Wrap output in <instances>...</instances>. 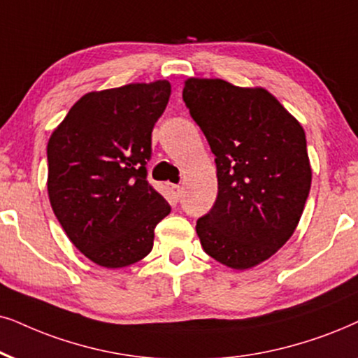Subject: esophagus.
Instances as JSON below:
<instances>
[{
    "label": "esophagus",
    "mask_w": 358,
    "mask_h": 358,
    "mask_svg": "<svg viewBox=\"0 0 358 358\" xmlns=\"http://www.w3.org/2000/svg\"><path fill=\"white\" fill-rule=\"evenodd\" d=\"M170 189L175 198H180V194H182V187H180V185H170Z\"/></svg>",
    "instance_id": "34e87169"
}]
</instances>
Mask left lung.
Returning <instances> with one entry per match:
<instances>
[{"instance_id":"8db88e82","label":"left lung","mask_w":358,"mask_h":358,"mask_svg":"<svg viewBox=\"0 0 358 358\" xmlns=\"http://www.w3.org/2000/svg\"><path fill=\"white\" fill-rule=\"evenodd\" d=\"M183 101L216 157L218 196L196 221L203 250L231 269L255 268L287 243L304 211V129L264 87L188 78Z\"/></svg>"}]
</instances>
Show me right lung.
Wrapping results in <instances>:
<instances>
[{
    "mask_svg": "<svg viewBox=\"0 0 358 358\" xmlns=\"http://www.w3.org/2000/svg\"><path fill=\"white\" fill-rule=\"evenodd\" d=\"M171 94L166 79L92 90L48 142V194L67 238L107 269L143 259L170 213L147 182L152 130Z\"/></svg>",
    "mask_w": 358,
    "mask_h": 358,
    "instance_id": "add662e5",
    "label": "right lung"
}]
</instances>
